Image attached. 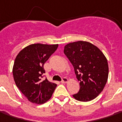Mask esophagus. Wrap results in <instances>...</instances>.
Here are the masks:
<instances>
[{
	"label": "esophagus",
	"instance_id": "esophagus-1",
	"mask_svg": "<svg viewBox=\"0 0 122 122\" xmlns=\"http://www.w3.org/2000/svg\"><path fill=\"white\" fill-rule=\"evenodd\" d=\"M67 82H68V79L67 78H63L62 79L61 83H67Z\"/></svg>",
	"mask_w": 122,
	"mask_h": 122
}]
</instances>
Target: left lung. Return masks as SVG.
<instances>
[{"mask_svg":"<svg viewBox=\"0 0 122 122\" xmlns=\"http://www.w3.org/2000/svg\"><path fill=\"white\" fill-rule=\"evenodd\" d=\"M63 52L74 66L76 78L80 81V90L73 97L83 102L95 99L107 82V58L97 46L86 41L66 44Z\"/></svg>","mask_w":122,"mask_h":122,"instance_id":"8db88e82","label":"left lung"}]
</instances>
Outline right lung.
Here are the masks:
<instances>
[{
    "instance_id": "right-lung-1",
    "label": "right lung",
    "mask_w": 122,
    "mask_h": 122,
    "mask_svg": "<svg viewBox=\"0 0 122 122\" xmlns=\"http://www.w3.org/2000/svg\"><path fill=\"white\" fill-rule=\"evenodd\" d=\"M58 44H32L23 48L17 55L13 67L16 86L29 101L43 104L51 98L57 86L46 78L44 64L55 52Z\"/></svg>"
}]
</instances>
